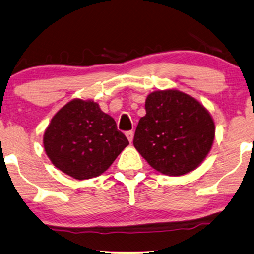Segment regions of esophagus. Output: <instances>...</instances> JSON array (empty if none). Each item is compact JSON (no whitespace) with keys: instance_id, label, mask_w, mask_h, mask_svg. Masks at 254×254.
I'll return each instance as SVG.
<instances>
[{"instance_id":"esophagus-1","label":"esophagus","mask_w":254,"mask_h":254,"mask_svg":"<svg viewBox=\"0 0 254 254\" xmlns=\"http://www.w3.org/2000/svg\"><path fill=\"white\" fill-rule=\"evenodd\" d=\"M126 136L128 138V141L129 142H133V138H134V131L133 130H128L126 131Z\"/></svg>"}]
</instances>
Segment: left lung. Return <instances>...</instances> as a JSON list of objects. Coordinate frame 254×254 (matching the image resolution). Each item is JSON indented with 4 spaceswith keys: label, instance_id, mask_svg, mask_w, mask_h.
<instances>
[{
    "label": "left lung",
    "instance_id": "left-lung-1",
    "mask_svg": "<svg viewBox=\"0 0 254 254\" xmlns=\"http://www.w3.org/2000/svg\"><path fill=\"white\" fill-rule=\"evenodd\" d=\"M145 112L133 143L152 168L183 176L202 163L215 137L213 118L203 105L178 90H164L147 97Z\"/></svg>",
    "mask_w": 254,
    "mask_h": 254
}]
</instances>
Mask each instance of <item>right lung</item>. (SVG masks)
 <instances>
[{
	"label": "right lung",
	"instance_id": "add662e5",
	"mask_svg": "<svg viewBox=\"0 0 254 254\" xmlns=\"http://www.w3.org/2000/svg\"><path fill=\"white\" fill-rule=\"evenodd\" d=\"M128 144L113 118L92 100L74 99L65 104L44 134L48 158L78 180L102 175Z\"/></svg>",
	"mask_w": 254,
	"mask_h": 254
}]
</instances>
